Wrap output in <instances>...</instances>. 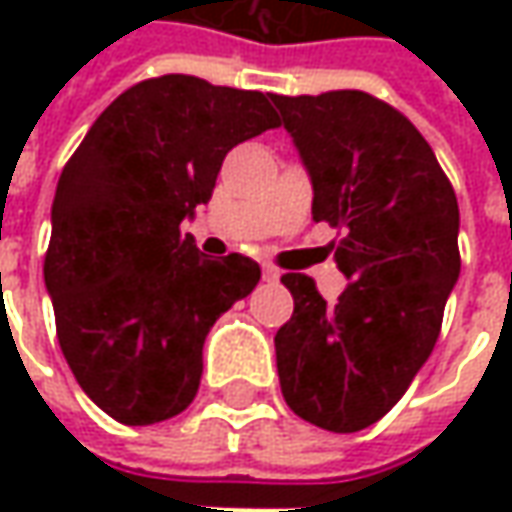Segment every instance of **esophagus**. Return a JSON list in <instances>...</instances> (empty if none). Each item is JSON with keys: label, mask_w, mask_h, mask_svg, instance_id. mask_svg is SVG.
<instances>
[{"label": "esophagus", "mask_w": 512, "mask_h": 512, "mask_svg": "<svg viewBox=\"0 0 512 512\" xmlns=\"http://www.w3.org/2000/svg\"><path fill=\"white\" fill-rule=\"evenodd\" d=\"M262 276H265V282H279V276H282V273H279L273 265H265L262 267Z\"/></svg>", "instance_id": "obj_1"}]
</instances>
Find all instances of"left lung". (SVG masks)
I'll return each mask as SVG.
<instances>
[{
    "label": "left lung",
    "mask_w": 512,
    "mask_h": 512,
    "mask_svg": "<svg viewBox=\"0 0 512 512\" xmlns=\"http://www.w3.org/2000/svg\"><path fill=\"white\" fill-rule=\"evenodd\" d=\"M299 150L313 219L342 230L347 287L327 305L305 273H285L293 316L276 333L287 407L356 433L399 402L439 339L459 282V202L410 119L362 90L270 93Z\"/></svg>",
    "instance_id": "left-lung-1"
}]
</instances>
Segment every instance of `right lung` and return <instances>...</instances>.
<instances>
[{
    "mask_svg": "<svg viewBox=\"0 0 512 512\" xmlns=\"http://www.w3.org/2000/svg\"><path fill=\"white\" fill-rule=\"evenodd\" d=\"M276 125L270 93L170 73L110 102L62 170L45 287L76 382L116 422L179 416L210 327L259 285L253 259H207L179 227L227 150Z\"/></svg>",
    "mask_w": 512,
    "mask_h": 512,
    "instance_id": "1",
    "label": "right lung"
}]
</instances>
